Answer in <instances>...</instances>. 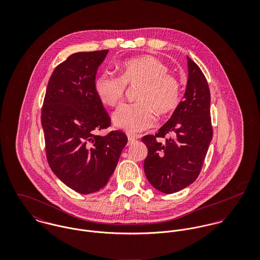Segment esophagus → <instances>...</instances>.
Listing matches in <instances>:
<instances>
[{
    "instance_id": "esophagus-1",
    "label": "esophagus",
    "mask_w": 260,
    "mask_h": 260,
    "mask_svg": "<svg viewBox=\"0 0 260 260\" xmlns=\"http://www.w3.org/2000/svg\"><path fill=\"white\" fill-rule=\"evenodd\" d=\"M139 139V136L137 135H132V134H128V140H129V143H132L134 142L135 140Z\"/></svg>"
}]
</instances>
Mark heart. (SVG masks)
Masks as SVG:
<instances>
[{"label":"heart","mask_w":260,"mask_h":260,"mask_svg":"<svg viewBox=\"0 0 260 260\" xmlns=\"http://www.w3.org/2000/svg\"><path fill=\"white\" fill-rule=\"evenodd\" d=\"M120 78L108 73L98 75L95 92L107 106L118 105L124 97L126 85L139 84L135 103L121 105L112 116L113 124L129 133L141 132L154 123V110L164 115L174 111L181 100L179 81L168 74V67L153 56L130 58L120 65Z\"/></svg>","instance_id":"b5f03b06"}]
</instances>
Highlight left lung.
<instances>
[{"mask_svg":"<svg viewBox=\"0 0 260 260\" xmlns=\"http://www.w3.org/2000/svg\"><path fill=\"white\" fill-rule=\"evenodd\" d=\"M184 100L155 135L142 138L148 148L144 171L150 184L171 194L193 183L202 168L213 130L210 117V91L200 68L189 57ZM166 134L174 137L158 143Z\"/></svg>","mask_w":260,"mask_h":260,"instance_id":"left-lung-1","label":"left lung"}]
</instances>
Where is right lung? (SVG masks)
Listing matches in <instances>:
<instances>
[{
  "label": "right lung",
  "mask_w": 260,
  "mask_h": 260,
  "mask_svg": "<svg viewBox=\"0 0 260 260\" xmlns=\"http://www.w3.org/2000/svg\"><path fill=\"white\" fill-rule=\"evenodd\" d=\"M108 50L75 53L51 75L41 122L46 155L55 175L78 193L91 194L109 181L127 144L122 131L96 132L111 125L94 82Z\"/></svg>",
  "instance_id": "right-lung-1"
}]
</instances>
